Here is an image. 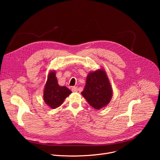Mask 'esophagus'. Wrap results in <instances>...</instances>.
I'll return each instance as SVG.
<instances>
[{
    "mask_svg": "<svg viewBox=\"0 0 160 160\" xmlns=\"http://www.w3.org/2000/svg\"><path fill=\"white\" fill-rule=\"evenodd\" d=\"M72 90L73 91V92H77L78 91V88H77V87H72Z\"/></svg>",
    "mask_w": 160,
    "mask_h": 160,
    "instance_id": "1",
    "label": "esophagus"
}]
</instances>
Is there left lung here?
Instances as JSON below:
<instances>
[{
	"instance_id": "obj_1",
	"label": "left lung",
	"mask_w": 160,
	"mask_h": 160,
	"mask_svg": "<svg viewBox=\"0 0 160 160\" xmlns=\"http://www.w3.org/2000/svg\"><path fill=\"white\" fill-rule=\"evenodd\" d=\"M81 94L88 104L97 110L109 103L112 96V90L104 69L88 73Z\"/></svg>"
}]
</instances>
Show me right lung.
Here are the masks:
<instances>
[{
    "label": "right lung",
    "mask_w": 160,
    "mask_h": 160,
    "mask_svg": "<svg viewBox=\"0 0 160 160\" xmlns=\"http://www.w3.org/2000/svg\"><path fill=\"white\" fill-rule=\"evenodd\" d=\"M72 93L65 86H60L56 77V71H50L43 89V100L49 107L56 109L60 106L64 99Z\"/></svg>",
    "instance_id": "1"
}]
</instances>
